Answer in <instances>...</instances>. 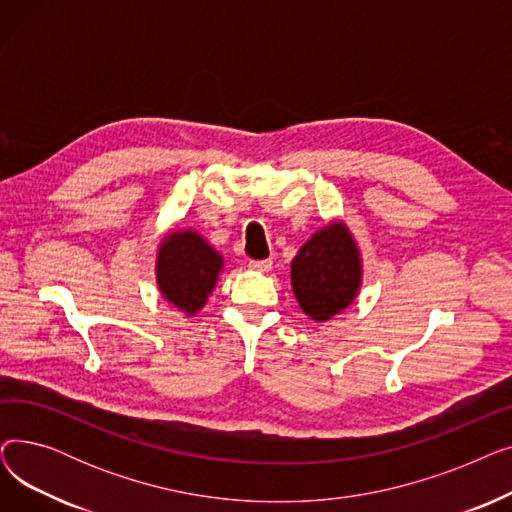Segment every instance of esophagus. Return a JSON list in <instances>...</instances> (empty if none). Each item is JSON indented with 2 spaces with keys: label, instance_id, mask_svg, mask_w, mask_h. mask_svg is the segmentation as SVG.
Instances as JSON below:
<instances>
[{
  "label": "esophagus",
  "instance_id": "34e87169",
  "mask_svg": "<svg viewBox=\"0 0 512 512\" xmlns=\"http://www.w3.org/2000/svg\"><path fill=\"white\" fill-rule=\"evenodd\" d=\"M249 267L257 272L272 270V259H249Z\"/></svg>",
  "mask_w": 512,
  "mask_h": 512
}]
</instances>
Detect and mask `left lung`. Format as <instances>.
I'll return each mask as SVG.
<instances>
[{
	"instance_id": "obj_1",
	"label": "left lung",
	"mask_w": 512,
	"mask_h": 512,
	"mask_svg": "<svg viewBox=\"0 0 512 512\" xmlns=\"http://www.w3.org/2000/svg\"><path fill=\"white\" fill-rule=\"evenodd\" d=\"M292 290L301 309L326 321L353 303L361 282L355 240L342 224L319 230L292 259Z\"/></svg>"
}]
</instances>
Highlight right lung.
I'll use <instances>...</instances> for the list:
<instances>
[{
    "label": "right lung",
    "instance_id": "add662e5",
    "mask_svg": "<svg viewBox=\"0 0 512 512\" xmlns=\"http://www.w3.org/2000/svg\"><path fill=\"white\" fill-rule=\"evenodd\" d=\"M222 257L195 232L170 234L157 255V284L164 297L193 315L218 282Z\"/></svg>",
    "mask_w": 512,
    "mask_h": 512
}]
</instances>
